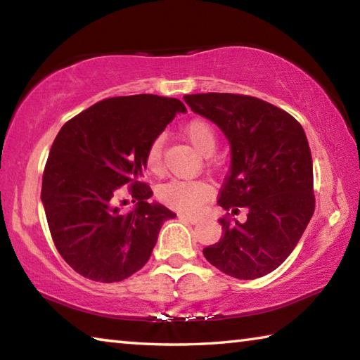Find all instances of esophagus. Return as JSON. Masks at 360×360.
Segmentation results:
<instances>
[{
  "label": "esophagus",
  "instance_id": "34e87169",
  "mask_svg": "<svg viewBox=\"0 0 360 360\" xmlns=\"http://www.w3.org/2000/svg\"><path fill=\"white\" fill-rule=\"evenodd\" d=\"M181 217L182 219H186L187 222H191V224H198L200 221H203V217H200V216H192V214H181Z\"/></svg>",
  "mask_w": 360,
  "mask_h": 360
}]
</instances>
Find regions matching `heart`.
<instances>
[{
	"label": "heart",
	"mask_w": 360,
	"mask_h": 360,
	"mask_svg": "<svg viewBox=\"0 0 360 360\" xmlns=\"http://www.w3.org/2000/svg\"><path fill=\"white\" fill-rule=\"evenodd\" d=\"M184 135L195 148L203 155L212 154L216 149L217 136L210 122L203 119H192L184 125ZM163 138L155 136L148 146L144 154V167L152 174H158L163 168L162 162ZM158 198L168 206L176 210L195 212L208 202L212 195L211 186L203 181H187V179H172L158 187Z\"/></svg>",
	"instance_id": "b5f03b06"
}]
</instances>
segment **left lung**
Listing matches in <instances>:
<instances>
[{
	"label": "left lung",
	"instance_id": "1",
	"mask_svg": "<svg viewBox=\"0 0 360 360\" xmlns=\"http://www.w3.org/2000/svg\"><path fill=\"white\" fill-rule=\"evenodd\" d=\"M184 100L229 138L231 167L217 203L222 236L203 249L217 270L238 279L271 273L294 251L314 212L313 160L298 120L271 103L240 94ZM245 207L247 221L233 217Z\"/></svg>",
	"mask_w": 360,
	"mask_h": 360
}]
</instances>
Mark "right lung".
<instances>
[{
  "label": "right lung",
  "instance_id": "1",
  "mask_svg": "<svg viewBox=\"0 0 360 360\" xmlns=\"http://www.w3.org/2000/svg\"><path fill=\"white\" fill-rule=\"evenodd\" d=\"M184 103L158 95L105 98L62 127L42 173L41 200L57 251L72 270L117 283L146 265L173 211L150 205L144 154ZM127 186L137 208L122 213Z\"/></svg>",
  "mask_w": 360,
  "mask_h": 360
}]
</instances>
